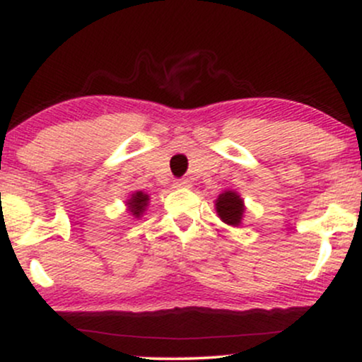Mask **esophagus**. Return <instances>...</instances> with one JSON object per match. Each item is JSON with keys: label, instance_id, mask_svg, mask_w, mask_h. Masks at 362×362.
<instances>
[{"label": "esophagus", "instance_id": "1", "mask_svg": "<svg viewBox=\"0 0 362 362\" xmlns=\"http://www.w3.org/2000/svg\"><path fill=\"white\" fill-rule=\"evenodd\" d=\"M173 187H175V189H189L190 180L189 178H178V180L173 182Z\"/></svg>", "mask_w": 362, "mask_h": 362}]
</instances>
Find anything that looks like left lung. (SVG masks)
<instances>
[{"label": "left lung", "instance_id": "obj_1", "mask_svg": "<svg viewBox=\"0 0 362 362\" xmlns=\"http://www.w3.org/2000/svg\"><path fill=\"white\" fill-rule=\"evenodd\" d=\"M216 213L223 223L230 224V226H240L245 213L243 199L235 190H226V192L219 194L216 199Z\"/></svg>", "mask_w": 362, "mask_h": 362}]
</instances>
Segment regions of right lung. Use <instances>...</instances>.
Here are the masks:
<instances>
[{"mask_svg": "<svg viewBox=\"0 0 362 362\" xmlns=\"http://www.w3.org/2000/svg\"><path fill=\"white\" fill-rule=\"evenodd\" d=\"M148 202H149V195L138 190V192H134L127 199V211L132 216H136V218H139V216L146 211Z\"/></svg>", "mask_w": 362, "mask_h": 362, "instance_id": "add662e5", "label": "right lung"}]
</instances>
